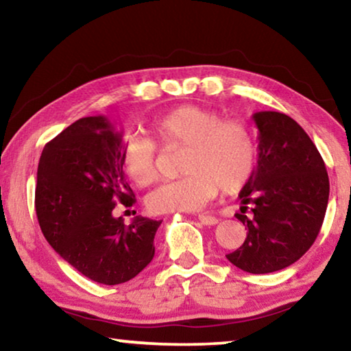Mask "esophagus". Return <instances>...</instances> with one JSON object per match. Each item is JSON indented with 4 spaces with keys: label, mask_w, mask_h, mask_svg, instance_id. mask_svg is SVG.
Returning <instances> with one entry per match:
<instances>
[{
    "label": "esophagus",
    "mask_w": 351,
    "mask_h": 351,
    "mask_svg": "<svg viewBox=\"0 0 351 351\" xmlns=\"http://www.w3.org/2000/svg\"><path fill=\"white\" fill-rule=\"evenodd\" d=\"M198 219L204 226H215L218 223V218L217 217H212V215H204V213H201L198 215Z\"/></svg>",
    "instance_id": "1"
}]
</instances>
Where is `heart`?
<instances>
[{
	"label": "heart",
	"mask_w": 351,
	"mask_h": 351,
	"mask_svg": "<svg viewBox=\"0 0 351 351\" xmlns=\"http://www.w3.org/2000/svg\"><path fill=\"white\" fill-rule=\"evenodd\" d=\"M152 138L162 147H186L180 180L164 182L148 193L153 213L195 212L224 193H237L251 180L257 161L252 130L239 119L197 105L171 110L148 125ZM156 144L132 136L123 141L121 159L127 175L139 186H148L158 175Z\"/></svg>",
	"instance_id": "heart-1"
}]
</instances>
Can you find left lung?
Wrapping results in <instances>:
<instances>
[{
  "label": "left lung",
  "instance_id": "1",
  "mask_svg": "<svg viewBox=\"0 0 351 351\" xmlns=\"http://www.w3.org/2000/svg\"><path fill=\"white\" fill-rule=\"evenodd\" d=\"M252 119L258 128L257 167L235 213L247 237L226 257L251 274H268L311 247L324 223L330 181L316 145L294 119L277 111H258Z\"/></svg>",
  "mask_w": 351,
  "mask_h": 351
}]
</instances>
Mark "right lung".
I'll list each match as a JSON object with an SVG mask.
<instances>
[{"instance_id":"obj_1","label":"right lung","mask_w":351,"mask_h":351,"mask_svg":"<svg viewBox=\"0 0 351 351\" xmlns=\"http://www.w3.org/2000/svg\"><path fill=\"white\" fill-rule=\"evenodd\" d=\"M122 134L105 116L83 117L47 142L35 187V210L47 243L71 266L102 285L132 280L154 255L162 221L112 215L133 206L121 159Z\"/></svg>"}]
</instances>
